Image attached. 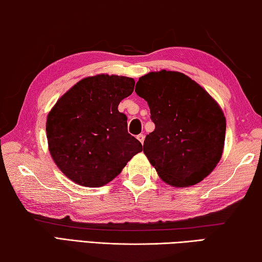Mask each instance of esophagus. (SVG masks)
<instances>
[{"label":"esophagus","mask_w":262,"mask_h":262,"mask_svg":"<svg viewBox=\"0 0 262 262\" xmlns=\"http://www.w3.org/2000/svg\"><path fill=\"white\" fill-rule=\"evenodd\" d=\"M136 137H137V140H139V141L141 142V143H143V142H144V135H143V134L137 135Z\"/></svg>","instance_id":"obj_1"}]
</instances>
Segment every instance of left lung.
Instances as JSON below:
<instances>
[{"label": "left lung", "mask_w": 262, "mask_h": 262, "mask_svg": "<svg viewBox=\"0 0 262 262\" xmlns=\"http://www.w3.org/2000/svg\"><path fill=\"white\" fill-rule=\"evenodd\" d=\"M148 101L155 130L145 136L143 152L166 184L185 187L200 183L223 152L224 114L196 82L178 72L149 73L136 83Z\"/></svg>", "instance_id": "obj_1"}]
</instances>
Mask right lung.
<instances>
[{"label": "right lung", "mask_w": 262, "mask_h": 262, "mask_svg": "<svg viewBox=\"0 0 262 262\" xmlns=\"http://www.w3.org/2000/svg\"><path fill=\"white\" fill-rule=\"evenodd\" d=\"M134 85V79L125 76L86 77L52 108L46 122L48 148L70 180L100 187L142 151L141 142L128 133L126 114L118 111Z\"/></svg>", "instance_id": "add662e5"}]
</instances>
